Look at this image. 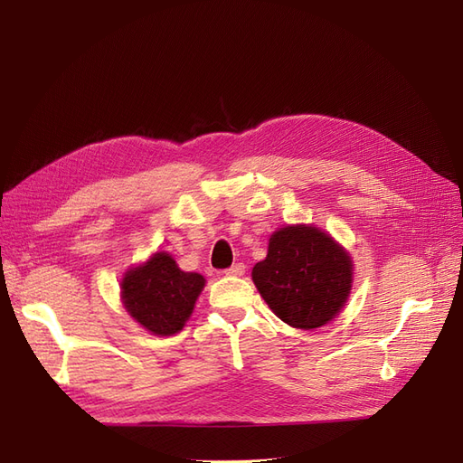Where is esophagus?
Wrapping results in <instances>:
<instances>
[{"mask_svg":"<svg viewBox=\"0 0 463 463\" xmlns=\"http://www.w3.org/2000/svg\"><path fill=\"white\" fill-rule=\"evenodd\" d=\"M226 274H228V276H243V274H245V264H241V262L233 264L232 269L226 270Z\"/></svg>","mask_w":463,"mask_h":463,"instance_id":"34e87169","label":"esophagus"}]
</instances>
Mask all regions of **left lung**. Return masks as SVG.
<instances>
[{"instance_id":"1","label":"left lung","mask_w":463,"mask_h":463,"mask_svg":"<svg viewBox=\"0 0 463 463\" xmlns=\"http://www.w3.org/2000/svg\"><path fill=\"white\" fill-rule=\"evenodd\" d=\"M250 276L278 318L313 330L342 313L354 288V260L328 232L288 223L270 235L269 253Z\"/></svg>"}]
</instances>
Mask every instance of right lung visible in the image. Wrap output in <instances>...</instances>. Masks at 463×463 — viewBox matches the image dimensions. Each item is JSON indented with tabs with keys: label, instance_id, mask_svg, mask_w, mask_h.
I'll use <instances>...</instances> for the list:
<instances>
[{
	"label": "right lung",
	"instance_id": "1",
	"mask_svg": "<svg viewBox=\"0 0 463 463\" xmlns=\"http://www.w3.org/2000/svg\"><path fill=\"white\" fill-rule=\"evenodd\" d=\"M206 279L181 270L175 259L156 250L123 274L119 293L129 317L154 335H174L193 315Z\"/></svg>",
	"mask_w": 463,
	"mask_h": 463
}]
</instances>
